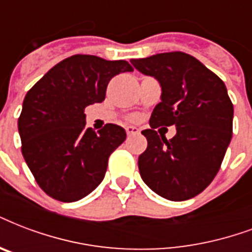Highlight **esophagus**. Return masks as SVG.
I'll use <instances>...</instances> for the list:
<instances>
[{
    "mask_svg": "<svg viewBox=\"0 0 252 252\" xmlns=\"http://www.w3.org/2000/svg\"><path fill=\"white\" fill-rule=\"evenodd\" d=\"M126 134H128V136H133V134H137L140 132L139 128H137V126H128L126 128Z\"/></svg>",
    "mask_w": 252,
    "mask_h": 252,
    "instance_id": "esophagus-1",
    "label": "esophagus"
}]
</instances>
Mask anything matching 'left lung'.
Returning <instances> with one entry per match:
<instances>
[{
	"label": "left lung",
	"instance_id": "1",
	"mask_svg": "<svg viewBox=\"0 0 252 252\" xmlns=\"http://www.w3.org/2000/svg\"><path fill=\"white\" fill-rule=\"evenodd\" d=\"M137 71L160 83L161 101L149 129L148 147L139 157L143 181L169 201H186L210 185L231 141L234 107L222 80L189 54L162 53L130 59ZM158 125H176L170 140Z\"/></svg>",
	"mask_w": 252,
	"mask_h": 252
}]
</instances>
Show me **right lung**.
Wrapping results in <instances>:
<instances>
[{
  "mask_svg": "<svg viewBox=\"0 0 252 252\" xmlns=\"http://www.w3.org/2000/svg\"><path fill=\"white\" fill-rule=\"evenodd\" d=\"M133 71L126 61L72 55L26 94L18 119L22 155L46 194L62 202L84 198L100 185L108 157L126 140L124 128H86L84 108L105 99L109 80Z\"/></svg>",
  "mask_w": 252,
  "mask_h": 252,
  "instance_id": "right-lung-1",
  "label": "right lung"
}]
</instances>
